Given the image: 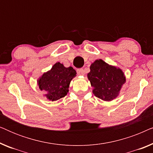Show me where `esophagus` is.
<instances>
[{
    "label": "esophagus",
    "mask_w": 153,
    "mask_h": 153,
    "mask_svg": "<svg viewBox=\"0 0 153 153\" xmlns=\"http://www.w3.org/2000/svg\"><path fill=\"white\" fill-rule=\"evenodd\" d=\"M76 72H77V74L79 75H83V74H84V70H83V68L77 69Z\"/></svg>",
    "instance_id": "1"
}]
</instances>
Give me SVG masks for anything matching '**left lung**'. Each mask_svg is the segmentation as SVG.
Segmentation results:
<instances>
[{
	"label": "left lung",
	"instance_id": "8db88e82",
	"mask_svg": "<svg viewBox=\"0 0 153 153\" xmlns=\"http://www.w3.org/2000/svg\"><path fill=\"white\" fill-rule=\"evenodd\" d=\"M88 78L97 97L111 101L118 96L125 77L120 69L108 65L102 60H97L91 65Z\"/></svg>",
	"mask_w": 153,
	"mask_h": 153
}]
</instances>
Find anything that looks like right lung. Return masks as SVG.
<instances>
[{"label":"right lung","mask_w":153,"mask_h":153,"mask_svg":"<svg viewBox=\"0 0 153 153\" xmlns=\"http://www.w3.org/2000/svg\"><path fill=\"white\" fill-rule=\"evenodd\" d=\"M76 74L72 67L65 68L63 65L57 62L39 79V87L41 91L47 92V98L56 101L68 94L70 81Z\"/></svg>","instance_id":"obj_1"}]
</instances>
